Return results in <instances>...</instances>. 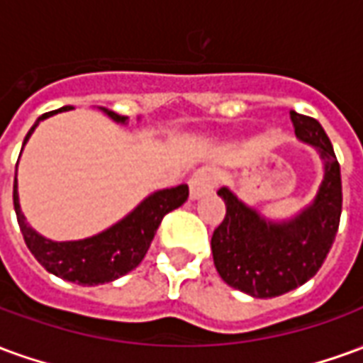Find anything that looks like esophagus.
<instances>
[{
    "mask_svg": "<svg viewBox=\"0 0 363 363\" xmlns=\"http://www.w3.org/2000/svg\"><path fill=\"white\" fill-rule=\"evenodd\" d=\"M190 186V200H200L208 196L216 186V174L210 169H200L198 173L192 174L189 182Z\"/></svg>",
    "mask_w": 363,
    "mask_h": 363,
    "instance_id": "esophagus-1",
    "label": "esophagus"
}]
</instances>
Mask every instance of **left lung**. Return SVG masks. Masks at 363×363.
Segmentation results:
<instances>
[{"instance_id":"1","label":"left lung","mask_w":363,"mask_h":363,"mask_svg":"<svg viewBox=\"0 0 363 363\" xmlns=\"http://www.w3.org/2000/svg\"><path fill=\"white\" fill-rule=\"evenodd\" d=\"M296 138L319 153L325 173L309 206L288 220L274 221L221 186L225 218L212 235L216 270L231 288L268 299L296 289L319 272L333 247L340 212L342 182L333 143L319 122L289 112Z\"/></svg>"}]
</instances>
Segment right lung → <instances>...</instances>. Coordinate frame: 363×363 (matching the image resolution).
<instances>
[{
    "instance_id": "add662e5",
    "label": "right lung",
    "mask_w": 363,
    "mask_h": 363,
    "mask_svg": "<svg viewBox=\"0 0 363 363\" xmlns=\"http://www.w3.org/2000/svg\"><path fill=\"white\" fill-rule=\"evenodd\" d=\"M99 108L118 124L128 122V116H120L116 112L103 108V106H99ZM64 111H69V106H62L58 111L46 112L43 116H38L33 128L28 130L23 147L43 120ZM186 198H189L186 184H179L174 189L157 190V192L143 198L142 202L122 220L96 235L77 239V241H52L30 228L25 213L21 212L19 192H17V167H15L13 206H15L21 233L25 237L28 251L35 255V259L50 274L58 276L62 280L83 284V286L114 281L120 276L134 270L150 249L155 231L161 225V220L167 213L184 204Z\"/></svg>"
}]
</instances>
